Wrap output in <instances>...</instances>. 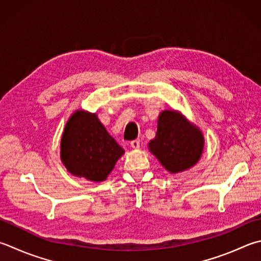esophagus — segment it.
I'll return each mask as SVG.
<instances>
[{"mask_svg": "<svg viewBox=\"0 0 261 261\" xmlns=\"http://www.w3.org/2000/svg\"><path fill=\"white\" fill-rule=\"evenodd\" d=\"M130 146L133 147V149H139L140 147V141L139 140H134L130 142Z\"/></svg>", "mask_w": 261, "mask_h": 261, "instance_id": "esophagus-1", "label": "esophagus"}]
</instances>
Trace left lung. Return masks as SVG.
I'll list each match as a JSON object with an SVG mask.
<instances>
[{"label": "left lung", "instance_id": "1", "mask_svg": "<svg viewBox=\"0 0 261 261\" xmlns=\"http://www.w3.org/2000/svg\"><path fill=\"white\" fill-rule=\"evenodd\" d=\"M201 130L177 111L165 110L158 118V130L149 149L171 174L193 167L202 154Z\"/></svg>", "mask_w": 261, "mask_h": 261}]
</instances>
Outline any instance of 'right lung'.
Here are the masks:
<instances>
[{"instance_id": "1", "label": "right lung", "mask_w": 261, "mask_h": 261, "mask_svg": "<svg viewBox=\"0 0 261 261\" xmlns=\"http://www.w3.org/2000/svg\"><path fill=\"white\" fill-rule=\"evenodd\" d=\"M60 156L70 174L102 181L114 169L124 149L107 132L96 114L77 110L67 121Z\"/></svg>"}]
</instances>
